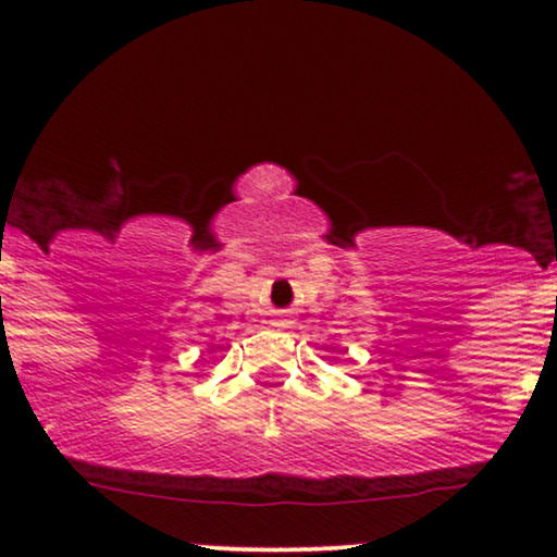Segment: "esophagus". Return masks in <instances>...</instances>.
<instances>
[{"instance_id": "1", "label": "esophagus", "mask_w": 557, "mask_h": 557, "mask_svg": "<svg viewBox=\"0 0 557 557\" xmlns=\"http://www.w3.org/2000/svg\"><path fill=\"white\" fill-rule=\"evenodd\" d=\"M272 327H280V330H287L293 324V317L290 311H272V319H270Z\"/></svg>"}]
</instances>
